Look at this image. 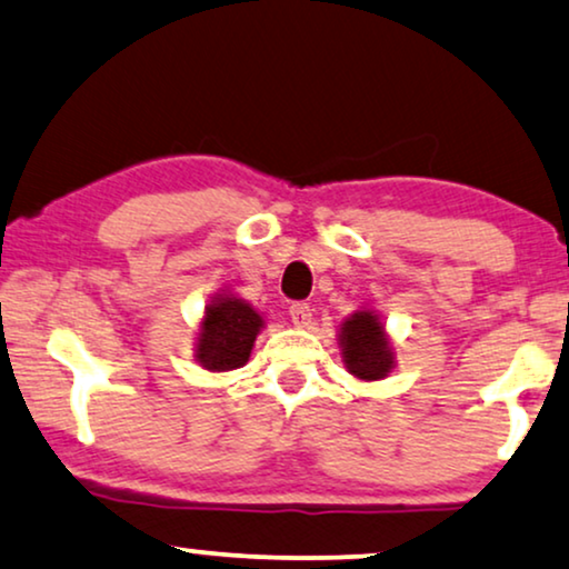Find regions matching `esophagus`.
Masks as SVG:
<instances>
[{
    "instance_id": "esophagus-1",
    "label": "esophagus",
    "mask_w": 569,
    "mask_h": 569,
    "mask_svg": "<svg viewBox=\"0 0 569 569\" xmlns=\"http://www.w3.org/2000/svg\"><path fill=\"white\" fill-rule=\"evenodd\" d=\"M289 315H291V322L297 325V328H307V325L312 322V309H309V305H301V301L291 305Z\"/></svg>"
}]
</instances>
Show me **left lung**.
I'll list each match as a JSON object with an SVG mask.
<instances>
[{"mask_svg": "<svg viewBox=\"0 0 569 569\" xmlns=\"http://www.w3.org/2000/svg\"><path fill=\"white\" fill-rule=\"evenodd\" d=\"M338 346L348 375H353L356 380H385L396 369L390 336L385 330L380 315L372 312V309L363 307L340 322Z\"/></svg>", "mask_w": 569, "mask_h": 569, "instance_id": "1", "label": "left lung"}]
</instances>
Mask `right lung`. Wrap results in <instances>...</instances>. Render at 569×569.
<instances>
[{
    "instance_id": "right-lung-1",
    "label": "right lung",
    "mask_w": 569,
    "mask_h": 569,
    "mask_svg": "<svg viewBox=\"0 0 569 569\" xmlns=\"http://www.w3.org/2000/svg\"><path fill=\"white\" fill-rule=\"evenodd\" d=\"M264 320L252 305L221 291L210 299L194 343V361L208 372H231L244 367Z\"/></svg>"
}]
</instances>
